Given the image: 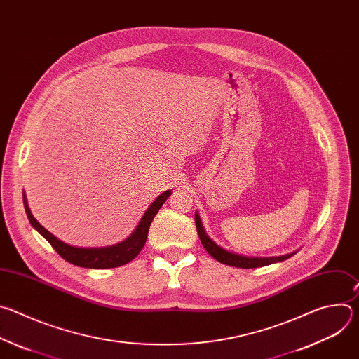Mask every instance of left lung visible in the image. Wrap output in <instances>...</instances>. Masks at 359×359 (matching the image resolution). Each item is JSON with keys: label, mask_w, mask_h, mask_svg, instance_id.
<instances>
[{"label": "left lung", "mask_w": 359, "mask_h": 359, "mask_svg": "<svg viewBox=\"0 0 359 359\" xmlns=\"http://www.w3.org/2000/svg\"><path fill=\"white\" fill-rule=\"evenodd\" d=\"M194 222H196V229H197V234L200 237V241L203 244V247L206 248V251L212 255L213 259H216L219 263L231 266V267H240V269H255V267H263V266H269L277 262H283L285 259H290L292 254H287V255H281V257H266V259H259V257H244V255L240 254H234L230 251H226L224 248L219 247L203 229V224L200 222L198 215H194Z\"/></svg>", "instance_id": "left-lung-1"}]
</instances>
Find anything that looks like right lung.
I'll use <instances>...</instances> for the list:
<instances>
[{
  "label": "right lung",
  "mask_w": 359,
  "mask_h": 359,
  "mask_svg": "<svg viewBox=\"0 0 359 359\" xmlns=\"http://www.w3.org/2000/svg\"><path fill=\"white\" fill-rule=\"evenodd\" d=\"M170 193H172L170 190L162 193L155 201L150 204V208L146 210L139 226L136 227V230L129 238H126L125 241L116 245L104 247V248H81V247H72L69 244H65L64 241L58 240L55 236L50 234L34 219V216L28 209L25 196H24V208L32 227L42 237L46 238V241L54 247V250L64 260L83 269H114V267H121L130 263L140 252V250L146 243L149 227L153 217H155L156 213L161 210V208L163 206V203L168 200Z\"/></svg>",
  "instance_id": "right-lung-1"
}]
</instances>
